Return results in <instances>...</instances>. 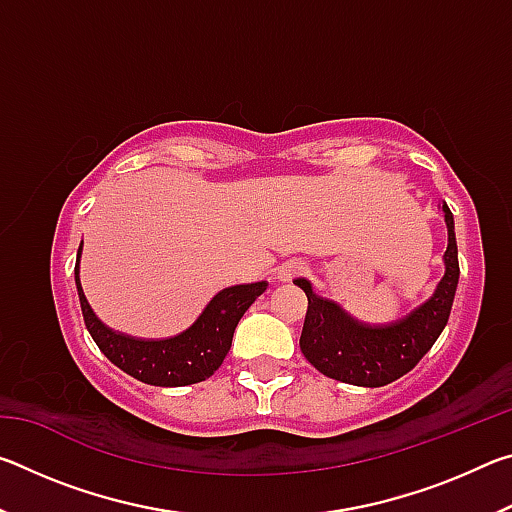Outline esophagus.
<instances>
[{
	"label": "esophagus",
	"instance_id": "1",
	"mask_svg": "<svg viewBox=\"0 0 512 512\" xmlns=\"http://www.w3.org/2000/svg\"><path fill=\"white\" fill-rule=\"evenodd\" d=\"M302 273H305V262H300V259H287V262L277 266V282H293Z\"/></svg>",
	"mask_w": 512,
	"mask_h": 512
}]
</instances>
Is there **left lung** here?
<instances>
[{
    "label": "left lung",
    "instance_id": "8db88e82",
    "mask_svg": "<svg viewBox=\"0 0 512 512\" xmlns=\"http://www.w3.org/2000/svg\"><path fill=\"white\" fill-rule=\"evenodd\" d=\"M443 212L447 223L445 275L440 277L431 296L402 318L381 325L361 323L334 300L316 296L305 277L293 282L307 293L309 300L300 350L325 377L363 388L386 386L411 372L431 350L447 325L461 275L454 214L445 201Z\"/></svg>",
    "mask_w": 512,
    "mask_h": 512
}]
</instances>
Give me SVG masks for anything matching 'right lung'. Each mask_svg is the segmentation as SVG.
<instances>
[{
  "instance_id": "right-lung-1",
  "label": "right lung",
  "mask_w": 512,
  "mask_h": 512,
  "mask_svg": "<svg viewBox=\"0 0 512 512\" xmlns=\"http://www.w3.org/2000/svg\"><path fill=\"white\" fill-rule=\"evenodd\" d=\"M81 253L83 241L79 255H76L74 280L85 327H88L94 343L99 345V350L106 354L108 361L115 363L126 375L151 386L176 388L198 384V381L212 377L214 370H219L223 363L225 354L230 352L232 336H235L241 316L268 289L266 282L235 284V287L221 289L207 302L194 323L180 334L155 341L133 339V336L112 332L110 327L94 316L81 287Z\"/></svg>"
}]
</instances>
